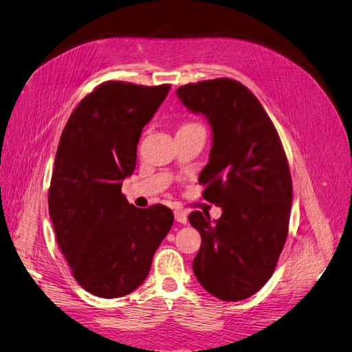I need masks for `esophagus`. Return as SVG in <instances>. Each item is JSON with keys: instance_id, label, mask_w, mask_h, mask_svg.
Here are the masks:
<instances>
[{"instance_id": "obj_1", "label": "esophagus", "mask_w": 352, "mask_h": 352, "mask_svg": "<svg viewBox=\"0 0 352 352\" xmlns=\"http://www.w3.org/2000/svg\"><path fill=\"white\" fill-rule=\"evenodd\" d=\"M175 220L179 221V223H184V225H186V221H188L186 212L182 211V210H175Z\"/></svg>"}]
</instances>
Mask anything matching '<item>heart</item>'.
I'll return each mask as SVG.
<instances>
[{
    "instance_id": "obj_1",
    "label": "heart",
    "mask_w": 352,
    "mask_h": 352,
    "mask_svg": "<svg viewBox=\"0 0 352 352\" xmlns=\"http://www.w3.org/2000/svg\"><path fill=\"white\" fill-rule=\"evenodd\" d=\"M186 126H197V124H186Z\"/></svg>"
}]
</instances>
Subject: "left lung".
I'll use <instances>...</instances> for the list:
<instances>
[{"mask_svg": "<svg viewBox=\"0 0 352 352\" xmlns=\"http://www.w3.org/2000/svg\"><path fill=\"white\" fill-rule=\"evenodd\" d=\"M177 98L211 126L210 160L199 173L202 198L221 207L220 219L194 211L201 235L192 269L207 292L241 301L258 292L283 250L292 180L279 135L255 95L228 78L189 83Z\"/></svg>", "mask_w": 352, "mask_h": 352, "instance_id": "obj_1", "label": "left lung"}]
</instances>
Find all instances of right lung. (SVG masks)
I'll use <instances>...</instances> for the list:
<instances>
[{"label":"right lung","instance_id":"right-lung-1","mask_svg":"<svg viewBox=\"0 0 352 352\" xmlns=\"http://www.w3.org/2000/svg\"><path fill=\"white\" fill-rule=\"evenodd\" d=\"M168 91L170 85L101 83L79 102L61 133L50 217L73 278L92 295L119 298L141 286L173 225L170 208H136L122 194L144 126Z\"/></svg>","mask_w":352,"mask_h":352}]
</instances>
